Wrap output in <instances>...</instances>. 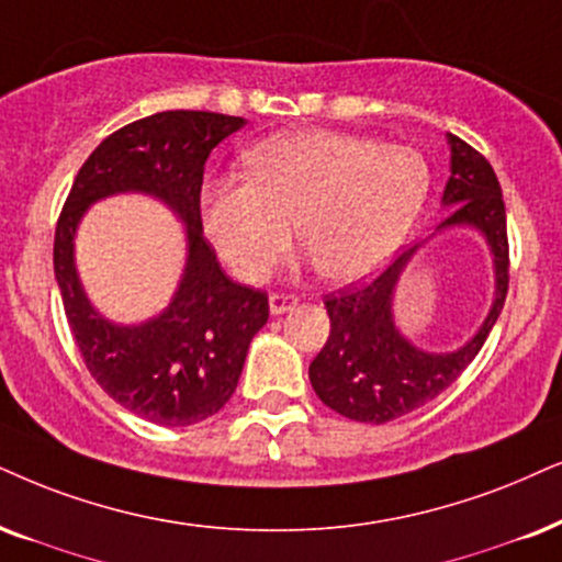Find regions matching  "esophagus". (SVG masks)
<instances>
[{
	"mask_svg": "<svg viewBox=\"0 0 562 562\" xmlns=\"http://www.w3.org/2000/svg\"><path fill=\"white\" fill-rule=\"evenodd\" d=\"M295 305H297L295 295H288V293H272V295H269V311H272L274 316L288 314V311H293Z\"/></svg>",
	"mask_w": 562,
	"mask_h": 562,
	"instance_id": "esophagus-1",
	"label": "esophagus"
}]
</instances>
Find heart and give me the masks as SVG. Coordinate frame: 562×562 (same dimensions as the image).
<instances>
[{
  "mask_svg": "<svg viewBox=\"0 0 562 562\" xmlns=\"http://www.w3.org/2000/svg\"><path fill=\"white\" fill-rule=\"evenodd\" d=\"M248 179L210 181L202 220L220 257L261 282L301 240L324 280L358 282L400 251L430 194L428 160L412 147L329 130H295L246 153Z\"/></svg>",
  "mask_w": 562,
  "mask_h": 562,
  "instance_id": "heart-1",
  "label": "heart"
}]
</instances>
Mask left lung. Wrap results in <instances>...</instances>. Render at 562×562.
Here are the masks:
<instances>
[{"label":"left lung","instance_id":"left-lung-1","mask_svg":"<svg viewBox=\"0 0 562 562\" xmlns=\"http://www.w3.org/2000/svg\"><path fill=\"white\" fill-rule=\"evenodd\" d=\"M449 147L451 176L440 202L451 212L438 231L470 225L485 236L495 267L493 305L477 334L453 352H425L404 339L394 324V290L420 244L400 254L368 285L326 295L331 329L308 368V379L318 400L350 420L381 425L443 394L477 358L506 303L508 233L498 176L485 155L464 139L449 134Z\"/></svg>","mask_w":562,"mask_h":562}]
</instances>
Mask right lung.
<instances>
[{"label":"right lung","mask_w":562,"mask_h":562,"mask_svg":"<svg viewBox=\"0 0 562 562\" xmlns=\"http://www.w3.org/2000/svg\"><path fill=\"white\" fill-rule=\"evenodd\" d=\"M246 122L212 111H162L122 126L82 162L54 236L64 314L98 386L124 409L166 428L207 420L236 392L254 334L267 324L261 290L223 272L202 233L204 162ZM139 190L166 201L188 225L190 257L160 317L124 327L91 308L74 267V233L92 201Z\"/></svg>","instance_id":"right-lung-1"}]
</instances>
